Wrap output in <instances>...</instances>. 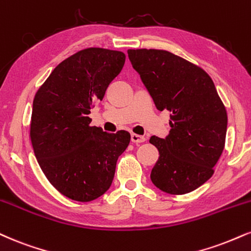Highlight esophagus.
<instances>
[{
    "label": "esophagus",
    "mask_w": 251,
    "mask_h": 251,
    "mask_svg": "<svg viewBox=\"0 0 251 251\" xmlns=\"http://www.w3.org/2000/svg\"><path fill=\"white\" fill-rule=\"evenodd\" d=\"M131 141L134 144H139V143H145L146 141V138L143 137V135H139V134H131Z\"/></svg>",
    "instance_id": "obj_1"
}]
</instances>
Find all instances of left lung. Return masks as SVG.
<instances>
[{
  "mask_svg": "<svg viewBox=\"0 0 251 251\" xmlns=\"http://www.w3.org/2000/svg\"><path fill=\"white\" fill-rule=\"evenodd\" d=\"M127 53L156 108L171 112L167 137L150 139L159 151L151 180L168 194L193 192L212 177L225 149V104L209 75L182 57L156 49Z\"/></svg>",
  "mask_w": 251,
  "mask_h": 251,
  "instance_id": "1",
  "label": "left lung"
}]
</instances>
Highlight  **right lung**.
<instances>
[{"label":"right lung","mask_w":251,"mask_h":251,"mask_svg":"<svg viewBox=\"0 0 251 251\" xmlns=\"http://www.w3.org/2000/svg\"><path fill=\"white\" fill-rule=\"evenodd\" d=\"M122 51L87 48L63 60L36 92L30 139L42 171L66 198L96 200L110 188L117 160L131 140L126 131L91 126L96 101L125 64Z\"/></svg>","instance_id":"1"}]
</instances>
